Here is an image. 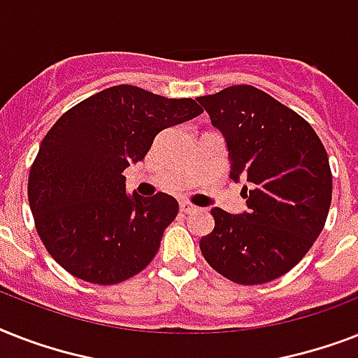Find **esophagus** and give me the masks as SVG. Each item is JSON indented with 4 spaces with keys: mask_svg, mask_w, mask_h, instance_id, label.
Listing matches in <instances>:
<instances>
[{
    "mask_svg": "<svg viewBox=\"0 0 358 358\" xmlns=\"http://www.w3.org/2000/svg\"><path fill=\"white\" fill-rule=\"evenodd\" d=\"M180 210L184 213H196L201 208L193 206V204H189V202H180Z\"/></svg>",
    "mask_w": 358,
    "mask_h": 358,
    "instance_id": "1",
    "label": "esophagus"
}]
</instances>
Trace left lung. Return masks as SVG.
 <instances>
[{
    "instance_id": "left-lung-1",
    "label": "left lung",
    "mask_w": 358,
    "mask_h": 358,
    "mask_svg": "<svg viewBox=\"0 0 358 358\" xmlns=\"http://www.w3.org/2000/svg\"><path fill=\"white\" fill-rule=\"evenodd\" d=\"M227 143L230 178L247 210L212 208L201 239L206 262L238 284H264L301 262L327 221L333 176L322 141L303 117L252 85L196 98Z\"/></svg>"
}]
</instances>
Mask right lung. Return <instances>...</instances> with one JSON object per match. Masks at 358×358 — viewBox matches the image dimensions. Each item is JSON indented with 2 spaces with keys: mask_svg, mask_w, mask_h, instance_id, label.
Returning a JSON list of instances; mask_svg holds the SVG:
<instances>
[{
  "mask_svg": "<svg viewBox=\"0 0 358 358\" xmlns=\"http://www.w3.org/2000/svg\"><path fill=\"white\" fill-rule=\"evenodd\" d=\"M202 113L191 98L115 85L66 111L42 139L27 195L36 232L70 275L117 284L156 256L178 213L167 193H126L122 171L145 159L156 135Z\"/></svg>",
  "mask_w": 358,
  "mask_h": 358,
  "instance_id": "obj_1",
  "label": "right lung"
}]
</instances>
